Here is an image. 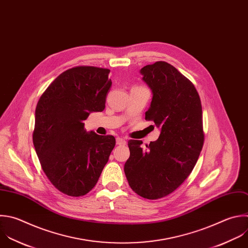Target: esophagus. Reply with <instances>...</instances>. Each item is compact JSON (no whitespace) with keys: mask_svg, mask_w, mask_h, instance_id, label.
I'll use <instances>...</instances> for the list:
<instances>
[{"mask_svg":"<svg viewBox=\"0 0 248 248\" xmlns=\"http://www.w3.org/2000/svg\"><path fill=\"white\" fill-rule=\"evenodd\" d=\"M116 142H117V145H120V146H124V145L126 144L125 139L121 138V137H118L117 140H116Z\"/></svg>","mask_w":248,"mask_h":248,"instance_id":"1","label":"esophagus"}]
</instances>
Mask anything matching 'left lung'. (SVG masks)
<instances>
[{
    "label": "left lung",
    "mask_w": 248,
    "mask_h": 248,
    "mask_svg": "<svg viewBox=\"0 0 248 248\" xmlns=\"http://www.w3.org/2000/svg\"><path fill=\"white\" fill-rule=\"evenodd\" d=\"M140 72L153 92L145 120L161 131L145 150L142 141H128L124 173L137 195L157 200L180 187L196 166L204 141L202 109L193 82L171 64L156 61Z\"/></svg>",
    "instance_id": "1"
}]
</instances>
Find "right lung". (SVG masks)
Here are the masks:
<instances>
[{"mask_svg": "<svg viewBox=\"0 0 248 248\" xmlns=\"http://www.w3.org/2000/svg\"><path fill=\"white\" fill-rule=\"evenodd\" d=\"M109 73L93 66L68 69L38 101L34 147L48 180L67 196L81 197L93 189L116 145L112 135L88 133L84 123L92 112L104 110Z\"/></svg>", "mask_w": 248, "mask_h": 248, "instance_id": "obj_1", "label": "right lung"}]
</instances>
